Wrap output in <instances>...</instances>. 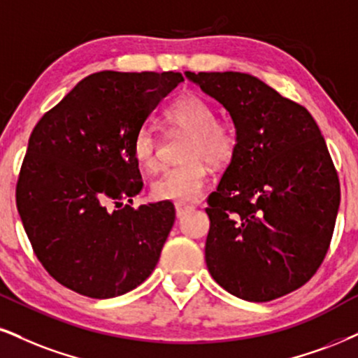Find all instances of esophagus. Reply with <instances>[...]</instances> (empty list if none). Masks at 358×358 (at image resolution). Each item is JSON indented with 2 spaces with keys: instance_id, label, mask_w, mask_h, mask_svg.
<instances>
[{
  "instance_id": "34e87169",
  "label": "esophagus",
  "mask_w": 358,
  "mask_h": 358,
  "mask_svg": "<svg viewBox=\"0 0 358 358\" xmlns=\"http://www.w3.org/2000/svg\"><path fill=\"white\" fill-rule=\"evenodd\" d=\"M192 209H194L192 206H187V204H176V215H178V217L180 219V217H184V215H186L187 213H191Z\"/></svg>"
}]
</instances>
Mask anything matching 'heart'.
<instances>
[{"mask_svg": "<svg viewBox=\"0 0 358 358\" xmlns=\"http://www.w3.org/2000/svg\"><path fill=\"white\" fill-rule=\"evenodd\" d=\"M167 121L189 132L184 144L182 164L169 167L152 182L157 201L191 202L201 196L209 178V161L214 167L226 166L237 149V132L231 122L215 119L214 108L197 94H186L167 109ZM157 136L151 126H143L132 141V154L145 171L159 164Z\"/></svg>", "mask_w": 358, "mask_h": 358, "instance_id": "1", "label": "heart"}]
</instances>
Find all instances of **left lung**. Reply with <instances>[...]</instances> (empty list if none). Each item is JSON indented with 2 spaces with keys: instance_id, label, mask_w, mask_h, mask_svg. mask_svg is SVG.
<instances>
[{
  "instance_id": "1",
  "label": "left lung",
  "mask_w": 358,
  "mask_h": 358,
  "mask_svg": "<svg viewBox=\"0 0 358 358\" xmlns=\"http://www.w3.org/2000/svg\"><path fill=\"white\" fill-rule=\"evenodd\" d=\"M186 76L231 114L237 149L207 199L206 264L236 297L268 302L324 262L341 204L337 169L303 106L245 73Z\"/></svg>"
}]
</instances>
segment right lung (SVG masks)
Returning a JSON list of instances; mask_svg holds the SVG:
<instances>
[{
	"instance_id": "1",
	"label": "right lung",
	"mask_w": 358,
	"mask_h": 358,
	"mask_svg": "<svg viewBox=\"0 0 358 358\" xmlns=\"http://www.w3.org/2000/svg\"><path fill=\"white\" fill-rule=\"evenodd\" d=\"M180 81L172 71L94 73L34 126L16 206L38 260L61 285L111 299L152 273L174 206L122 204L143 189L136 132Z\"/></svg>"
}]
</instances>
